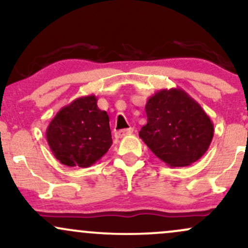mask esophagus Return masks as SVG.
<instances>
[{"instance_id": "obj_1", "label": "esophagus", "mask_w": 248, "mask_h": 248, "mask_svg": "<svg viewBox=\"0 0 248 248\" xmlns=\"http://www.w3.org/2000/svg\"><path fill=\"white\" fill-rule=\"evenodd\" d=\"M133 128H127V129H121V130H118V132H115V138L120 139V138H124V136L128 135V134H132L133 133Z\"/></svg>"}]
</instances>
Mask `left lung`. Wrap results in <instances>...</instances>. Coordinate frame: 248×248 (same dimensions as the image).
I'll use <instances>...</instances> for the list:
<instances>
[{"label": "left lung", "mask_w": 248, "mask_h": 248, "mask_svg": "<svg viewBox=\"0 0 248 248\" xmlns=\"http://www.w3.org/2000/svg\"><path fill=\"white\" fill-rule=\"evenodd\" d=\"M146 113L147 124L139 135L169 167L190 166L209 149L215 133L211 119L182 88L156 92Z\"/></svg>", "instance_id": "1"}]
</instances>
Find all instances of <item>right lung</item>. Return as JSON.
Masks as SVG:
<instances>
[{"instance_id": "1", "label": "right lung", "mask_w": 248, "mask_h": 248, "mask_svg": "<svg viewBox=\"0 0 248 248\" xmlns=\"http://www.w3.org/2000/svg\"><path fill=\"white\" fill-rule=\"evenodd\" d=\"M95 95L81 96L62 107L46 128L51 152L62 164L87 168L112 146L107 112L99 109Z\"/></svg>"}]
</instances>
